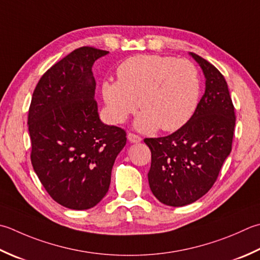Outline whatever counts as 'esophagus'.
Instances as JSON below:
<instances>
[{
	"instance_id": "1",
	"label": "esophagus",
	"mask_w": 260,
	"mask_h": 260,
	"mask_svg": "<svg viewBox=\"0 0 260 260\" xmlns=\"http://www.w3.org/2000/svg\"><path fill=\"white\" fill-rule=\"evenodd\" d=\"M127 139H128L129 142H132V143H139V142H141V136H139L137 134H134V133H129L127 134Z\"/></svg>"
}]
</instances>
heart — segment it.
Here are the masks:
<instances>
[{
    "label": "heart",
    "instance_id": "obj_1",
    "mask_svg": "<svg viewBox=\"0 0 260 260\" xmlns=\"http://www.w3.org/2000/svg\"><path fill=\"white\" fill-rule=\"evenodd\" d=\"M117 78L103 84L107 109L115 123H123L140 106L143 111L135 123L140 131L160 127L172 132L184 126L197 107L200 76L188 59L137 55L118 66Z\"/></svg>",
    "mask_w": 260,
    "mask_h": 260
}]
</instances>
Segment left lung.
I'll return each mask as SVG.
<instances>
[{"label":"left lung","instance_id":"8db88e82","mask_svg":"<svg viewBox=\"0 0 260 260\" xmlns=\"http://www.w3.org/2000/svg\"><path fill=\"white\" fill-rule=\"evenodd\" d=\"M190 55L206 79L195 113L175 133L144 140L151 150V190L161 203L175 207L196 202L214 185L231 152L236 125L224 76L201 56Z\"/></svg>","mask_w":260,"mask_h":260}]
</instances>
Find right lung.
Segmentation results:
<instances>
[{
  "mask_svg": "<svg viewBox=\"0 0 260 260\" xmlns=\"http://www.w3.org/2000/svg\"><path fill=\"white\" fill-rule=\"evenodd\" d=\"M107 50L83 46L46 71L28 113L30 159L46 191L71 210H88L109 189L125 129L105 125L94 100L92 65Z\"/></svg>",
  "mask_w": 260,
  "mask_h": 260,
  "instance_id": "obj_1",
  "label": "right lung"
}]
</instances>
